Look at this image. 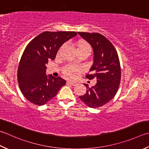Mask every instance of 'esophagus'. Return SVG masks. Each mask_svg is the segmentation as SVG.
Wrapping results in <instances>:
<instances>
[{"mask_svg": "<svg viewBox=\"0 0 149 149\" xmlns=\"http://www.w3.org/2000/svg\"><path fill=\"white\" fill-rule=\"evenodd\" d=\"M66 84H70V85H72V86H75L77 84L75 83H73V82H72V81H66Z\"/></svg>", "mask_w": 149, "mask_h": 149, "instance_id": "1", "label": "esophagus"}]
</instances>
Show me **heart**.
I'll return each mask as SVG.
<instances>
[{
  "label": "heart",
  "instance_id": "1",
  "mask_svg": "<svg viewBox=\"0 0 149 149\" xmlns=\"http://www.w3.org/2000/svg\"><path fill=\"white\" fill-rule=\"evenodd\" d=\"M85 48L90 49V46L84 40H80L77 44V49ZM81 72V69L74 65H67L63 68V74L66 77L70 79H75L78 77Z\"/></svg>",
  "mask_w": 149,
  "mask_h": 149
}]
</instances>
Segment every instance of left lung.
I'll return each instance as SVG.
<instances>
[{
	"instance_id": "8db88e82",
	"label": "left lung",
	"mask_w": 149,
	"mask_h": 149,
	"mask_svg": "<svg viewBox=\"0 0 149 149\" xmlns=\"http://www.w3.org/2000/svg\"><path fill=\"white\" fill-rule=\"evenodd\" d=\"M78 34L92 46L94 51L91 74L86 77L97 79L95 85L91 88L84 83L86 92L79 98L88 107L95 109L109 103L117 93L121 81L120 63L114 46L105 37L98 33Z\"/></svg>"
}]
</instances>
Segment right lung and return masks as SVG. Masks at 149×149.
Segmentation results:
<instances>
[{
	"mask_svg": "<svg viewBox=\"0 0 149 149\" xmlns=\"http://www.w3.org/2000/svg\"><path fill=\"white\" fill-rule=\"evenodd\" d=\"M76 35L75 31H45L26 46L17 79L22 94L31 103L39 106L47 103L65 85L66 81L61 77L46 75V65L55 59L61 46Z\"/></svg>",
	"mask_w": 149,
	"mask_h": 149,
	"instance_id": "add662e5",
	"label": "right lung"
}]
</instances>
